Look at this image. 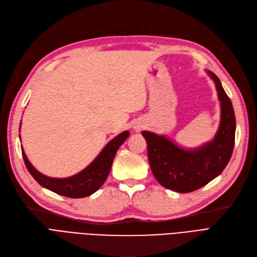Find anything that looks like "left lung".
<instances>
[{
  "label": "left lung",
  "mask_w": 257,
  "mask_h": 257,
  "mask_svg": "<svg viewBox=\"0 0 257 257\" xmlns=\"http://www.w3.org/2000/svg\"><path fill=\"white\" fill-rule=\"evenodd\" d=\"M215 83L220 102V122L214 139L195 149H184L164 136L143 131L154 177L163 187L188 193L204 187L228 165L235 141V114L218 77L207 71Z\"/></svg>",
  "instance_id": "obj_1"
}]
</instances>
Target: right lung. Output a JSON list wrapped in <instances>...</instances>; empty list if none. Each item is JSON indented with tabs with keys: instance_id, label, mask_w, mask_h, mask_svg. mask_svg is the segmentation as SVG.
I'll return each mask as SVG.
<instances>
[{
	"instance_id": "right-lung-1",
	"label": "right lung",
	"mask_w": 257,
	"mask_h": 257,
	"mask_svg": "<svg viewBox=\"0 0 257 257\" xmlns=\"http://www.w3.org/2000/svg\"><path fill=\"white\" fill-rule=\"evenodd\" d=\"M129 135V131L119 133L117 137L106 145L101 153L96 156V159L84 170L65 178L49 177L39 172L28 161L23 147H22V155H23L29 173L42 187L66 197L81 198L93 194L105 183L111 166H112L115 153L120 145L127 140Z\"/></svg>"
}]
</instances>
